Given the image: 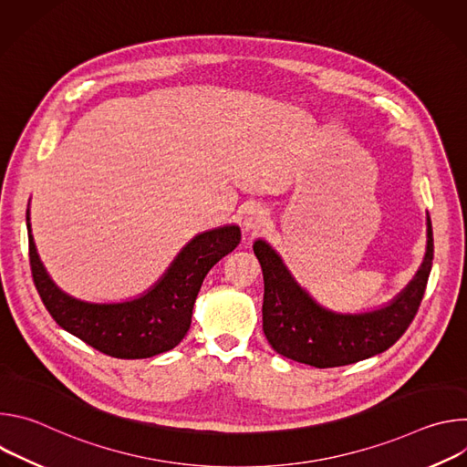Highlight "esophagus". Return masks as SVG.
I'll return each mask as SVG.
<instances>
[{
  "mask_svg": "<svg viewBox=\"0 0 467 467\" xmlns=\"http://www.w3.org/2000/svg\"><path fill=\"white\" fill-rule=\"evenodd\" d=\"M265 225H268V213L260 207H251L244 214V229L251 234L260 233Z\"/></svg>",
  "mask_w": 467,
  "mask_h": 467,
  "instance_id": "esophagus-1",
  "label": "esophagus"
}]
</instances>
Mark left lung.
I'll return each mask as SVG.
<instances>
[{
  "instance_id": "left-lung-1",
  "label": "left lung",
  "mask_w": 467,
  "mask_h": 467,
  "mask_svg": "<svg viewBox=\"0 0 467 467\" xmlns=\"http://www.w3.org/2000/svg\"><path fill=\"white\" fill-rule=\"evenodd\" d=\"M253 251L264 275L262 328L270 346L301 364L337 368L375 357L405 335L427 288L434 242L427 214V251L414 279L389 303L355 314L319 305L265 240H254Z\"/></svg>"
}]
</instances>
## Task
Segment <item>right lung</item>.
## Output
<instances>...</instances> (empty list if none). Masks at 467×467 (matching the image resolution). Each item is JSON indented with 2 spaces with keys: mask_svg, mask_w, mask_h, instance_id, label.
Instances as JSON below:
<instances>
[{
  "mask_svg": "<svg viewBox=\"0 0 467 467\" xmlns=\"http://www.w3.org/2000/svg\"><path fill=\"white\" fill-rule=\"evenodd\" d=\"M29 234V262L35 286L51 317L70 335L116 358H150L181 344L192 323V310L213 265L242 238L238 225L195 234L173 258L162 277L144 294L118 303H94L58 288L42 264Z\"/></svg>",
  "mask_w": 467,
  "mask_h": 467,
  "instance_id": "right-lung-1",
  "label": "right lung"
}]
</instances>
